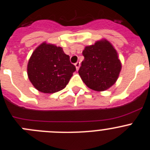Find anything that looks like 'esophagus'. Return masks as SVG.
<instances>
[{
	"label": "esophagus",
	"instance_id": "esophagus-1",
	"mask_svg": "<svg viewBox=\"0 0 150 150\" xmlns=\"http://www.w3.org/2000/svg\"><path fill=\"white\" fill-rule=\"evenodd\" d=\"M80 65H81L80 62H77L76 63H75V67H76V69L77 70L79 69V67H80Z\"/></svg>",
	"mask_w": 150,
	"mask_h": 150
}]
</instances>
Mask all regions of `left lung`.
I'll list each match as a JSON object with an SVG mask.
<instances>
[{
	"instance_id": "8db88e82",
	"label": "left lung",
	"mask_w": 150,
	"mask_h": 150,
	"mask_svg": "<svg viewBox=\"0 0 150 150\" xmlns=\"http://www.w3.org/2000/svg\"><path fill=\"white\" fill-rule=\"evenodd\" d=\"M84 60L78 73L83 83L96 91H104L115 83L122 65L114 46L106 40L85 47Z\"/></svg>"
}]
</instances>
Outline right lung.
<instances>
[{
  "label": "right lung",
  "mask_w": 150,
  "mask_h": 150,
  "mask_svg": "<svg viewBox=\"0 0 150 150\" xmlns=\"http://www.w3.org/2000/svg\"><path fill=\"white\" fill-rule=\"evenodd\" d=\"M76 69L61 47L42 42L30 57L28 75L33 87L44 93L65 88Z\"/></svg>",
  "instance_id": "obj_1"
}]
</instances>
